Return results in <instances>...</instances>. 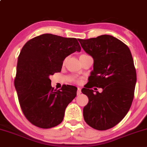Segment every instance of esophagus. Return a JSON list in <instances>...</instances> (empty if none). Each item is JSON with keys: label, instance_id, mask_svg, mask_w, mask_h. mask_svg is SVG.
Returning <instances> with one entry per match:
<instances>
[{"label": "esophagus", "instance_id": "1", "mask_svg": "<svg viewBox=\"0 0 147 147\" xmlns=\"http://www.w3.org/2000/svg\"><path fill=\"white\" fill-rule=\"evenodd\" d=\"M81 93H82V90H81L80 88H77V95H79Z\"/></svg>", "mask_w": 147, "mask_h": 147}]
</instances>
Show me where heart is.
<instances>
[{"mask_svg": "<svg viewBox=\"0 0 147 147\" xmlns=\"http://www.w3.org/2000/svg\"><path fill=\"white\" fill-rule=\"evenodd\" d=\"M76 82H77V83H80L81 80H80V79H77V80H76Z\"/></svg>", "mask_w": 147, "mask_h": 147, "instance_id": "1", "label": "heart"}]
</instances>
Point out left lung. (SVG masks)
Listing matches in <instances>:
<instances>
[{
  "mask_svg": "<svg viewBox=\"0 0 147 147\" xmlns=\"http://www.w3.org/2000/svg\"><path fill=\"white\" fill-rule=\"evenodd\" d=\"M79 41L94 59L89 85L82 90L88 97L84 120L96 130L109 129L122 120L132 104L137 80L132 55L125 43L111 35ZM93 86L103 91L94 94Z\"/></svg>",
  "mask_w": 147,
  "mask_h": 147,
  "instance_id": "1",
  "label": "left lung"
}]
</instances>
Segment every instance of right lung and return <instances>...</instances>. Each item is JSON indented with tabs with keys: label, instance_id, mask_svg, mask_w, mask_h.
<instances>
[{
	"label": "right lung",
	"instance_id": "obj_1",
	"mask_svg": "<svg viewBox=\"0 0 147 147\" xmlns=\"http://www.w3.org/2000/svg\"><path fill=\"white\" fill-rule=\"evenodd\" d=\"M78 41L44 34L29 40L21 49L14 86L21 110L33 125L42 129L59 125L77 95V88L73 86L55 90L50 77L61 72L65 57L81 51Z\"/></svg>",
	"mask_w": 147,
	"mask_h": 147
}]
</instances>
